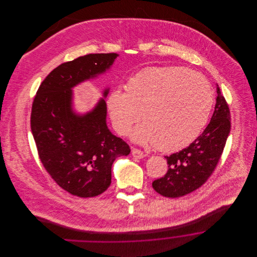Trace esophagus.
<instances>
[{
	"instance_id": "obj_1",
	"label": "esophagus",
	"mask_w": 257,
	"mask_h": 257,
	"mask_svg": "<svg viewBox=\"0 0 257 257\" xmlns=\"http://www.w3.org/2000/svg\"><path fill=\"white\" fill-rule=\"evenodd\" d=\"M132 154L134 157L138 158V159H142L145 157V153L141 150V149H138V148H132Z\"/></svg>"
}]
</instances>
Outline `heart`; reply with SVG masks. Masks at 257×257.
Returning <instances> with one entry per match:
<instances>
[{"label": "heart", "instance_id": "heart-1", "mask_svg": "<svg viewBox=\"0 0 257 257\" xmlns=\"http://www.w3.org/2000/svg\"><path fill=\"white\" fill-rule=\"evenodd\" d=\"M125 92L113 89L106 98L114 131L135 142L172 151L193 142L208 121L214 105L211 83L202 74L179 66L149 67L132 76Z\"/></svg>", "mask_w": 257, "mask_h": 257}]
</instances>
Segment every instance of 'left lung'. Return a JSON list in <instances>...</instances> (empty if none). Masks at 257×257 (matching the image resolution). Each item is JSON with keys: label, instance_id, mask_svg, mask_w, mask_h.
Returning a JSON list of instances; mask_svg holds the SVG:
<instances>
[{"label": "left lung", "instance_id": "8db88e82", "mask_svg": "<svg viewBox=\"0 0 257 257\" xmlns=\"http://www.w3.org/2000/svg\"><path fill=\"white\" fill-rule=\"evenodd\" d=\"M217 93L214 113L201 136L179 152L165 156L168 171L152 182L158 194L182 197L200 188L214 172L230 132L229 109L219 86Z\"/></svg>", "mask_w": 257, "mask_h": 257}]
</instances>
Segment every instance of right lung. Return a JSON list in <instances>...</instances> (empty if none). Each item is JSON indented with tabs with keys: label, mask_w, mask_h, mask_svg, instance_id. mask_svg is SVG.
<instances>
[{
	"label": "right lung",
	"mask_w": 257,
	"mask_h": 257,
	"mask_svg": "<svg viewBox=\"0 0 257 257\" xmlns=\"http://www.w3.org/2000/svg\"><path fill=\"white\" fill-rule=\"evenodd\" d=\"M117 56L88 54L62 63L42 81L33 103L31 127L40 161L56 183L77 197L105 192L113 161L131 152L108 128L105 99L86 113L73 110L74 87L105 73Z\"/></svg>",
	"instance_id": "right-lung-1"
}]
</instances>
